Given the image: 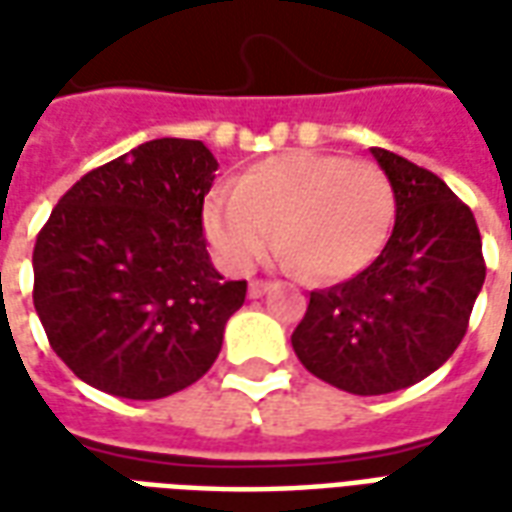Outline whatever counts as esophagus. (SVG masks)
Segmentation results:
<instances>
[{
  "instance_id": "esophagus-1",
  "label": "esophagus",
  "mask_w": 512,
  "mask_h": 512,
  "mask_svg": "<svg viewBox=\"0 0 512 512\" xmlns=\"http://www.w3.org/2000/svg\"><path fill=\"white\" fill-rule=\"evenodd\" d=\"M266 290H271V282H266V279H252L249 282V299H260Z\"/></svg>"
}]
</instances>
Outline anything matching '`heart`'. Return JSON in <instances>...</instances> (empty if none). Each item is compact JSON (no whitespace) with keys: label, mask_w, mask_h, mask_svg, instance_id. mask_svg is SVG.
I'll use <instances>...</instances> for the list:
<instances>
[{"label":"heart","mask_w":512,"mask_h":512,"mask_svg":"<svg viewBox=\"0 0 512 512\" xmlns=\"http://www.w3.org/2000/svg\"><path fill=\"white\" fill-rule=\"evenodd\" d=\"M395 194L367 158L282 153L257 161L205 202V233L230 271H249L279 241L282 263L334 282L359 274L384 246Z\"/></svg>","instance_id":"obj_1"}]
</instances>
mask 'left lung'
<instances>
[{
    "mask_svg": "<svg viewBox=\"0 0 512 512\" xmlns=\"http://www.w3.org/2000/svg\"><path fill=\"white\" fill-rule=\"evenodd\" d=\"M395 191V227L356 277L312 290L290 337L312 376L351 395H386L428 378L461 345L485 282L469 205L430 169L373 147Z\"/></svg>",
    "mask_w": 512,
    "mask_h": 512,
    "instance_id": "obj_1",
    "label": "left lung"
}]
</instances>
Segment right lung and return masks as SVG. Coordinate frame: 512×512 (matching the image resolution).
Here are the masks:
<instances>
[{"label":"right lung","instance_id":"add662e5","mask_svg":"<svg viewBox=\"0 0 512 512\" xmlns=\"http://www.w3.org/2000/svg\"><path fill=\"white\" fill-rule=\"evenodd\" d=\"M216 158L200 139H153L65 191L32 252L49 345L84 384L158 400L200 381L246 282H224L202 238Z\"/></svg>","mask_w":512,"mask_h":512}]
</instances>
